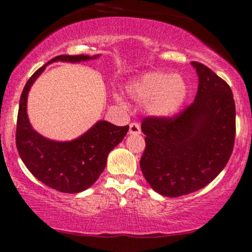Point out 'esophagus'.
I'll return each instance as SVG.
<instances>
[{
  "label": "esophagus",
  "mask_w": 252,
  "mask_h": 252,
  "mask_svg": "<svg viewBox=\"0 0 252 252\" xmlns=\"http://www.w3.org/2000/svg\"><path fill=\"white\" fill-rule=\"evenodd\" d=\"M130 135H139L141 133V126L138 123H131L129 126Z\"/></svg>",
  "instance_id": "obj_1"
}]
</instances>
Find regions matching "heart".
Listing matches in <instances>:
<instances>
[{
    "mask_svg": "<svg viewBox=\"0 0 252 252\" xmlns=\"http://www.w3.org/2000/svg\"><path fill=\"white\" fill-rule=\"evenodd\" d=\"M126 92L132 100L146 103L150 115L158 119H168L176 115L189 95V85L179 74L161 71L143 73L126 86ZM116 100L122 102V98Z\"/></svg>",
    "mask_w": 252,
    "mask_h": 252,
    "instance_id": "heart-1",
    "label": "heart"
}]
</instances>
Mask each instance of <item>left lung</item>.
Instances as JSON below:
<instances>
[{"instance_id":"obj_1","label":"left lung","mask_w":252,"mask_h":252,"mask_svg":"<svg viewBox=\"0 0 252 252\" xmlns=\"http://www.w3.org/2000/svg\"><path fill=\"white\" fill-rule=\"evenodd\" d=\"M190 63L199 78L194 102L173 119L148 117L142 123L143 176L156 192L168 197L207 186L234 149L236 108L230 87L207 66Z\"/></svg>"}]
</instances>
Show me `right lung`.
I'll list each match as a JSON object with an SVG mask.
<instances>
[{
  "label": "right lung",
  "instance_id": "obj_1",
  "mask_svg": "<svg viewBox=\"0 0 252 252\" xmlns=\"http://www.w3.org/2000/svg\"><path fill=\"white\" fill-rule=\"evenodd\" d=\"M96 56H58L41 66L29 79L22 92L16 130V146L28 170L51 189L63 193H79L89 189L98 179L107 164L109 152L120 144L129 126H117L107 121L96 123L78 138L59 142L41 136L32 128L27 113L31 86L49 63H81Z\"/></svg>",
  "mask_w": 252,
  "mask_h": 252
}]
</instances>
